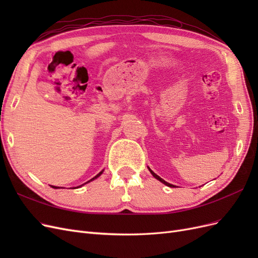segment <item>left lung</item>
Instances as JSON below:
<instances>
[{
    "label": "left lung",
    "instance_id": "1",
    "mask_svg": "<svg viewBox=\"0 0 258 258\" xmlns=\"http://www.w3.org/2000/svg\"><path fill=\"white\" fill-rule=\"evenodd\" d=\"M148 170H150V171H151V173H152V174H153V176H154V177H155V178H157V179H158V181H160V182H161V183H163V184H165V185H167V186H169V187H175V186H174V185H172V184H170V183H168V182H166V181H165V179H162V178H161V177H160V176H158V175H157V174H155V173H154V172H153V171H152V170H151V169H150V168H148Z\"/></svg>",
    "mask_w": 258,
    "mask_h": 258
}]
</instances>
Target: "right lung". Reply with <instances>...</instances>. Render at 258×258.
<instances>
[{
  "instance_id": "right-lung-1",
  "label": "right lung",
  "mask_w": 258,
  "mask_h": 258,
  "mask_svg": "<svg viewBox=\"0 0 258 258\" xmlns=\"http://www.w3.org/2000/svg\"><path fill=\"white\" fill-rule=\"evenodd\" d=\"M102 172H103V171H101V172H100V173H98V174H97V175H96L95 177H92V178L90 179V181H88V182H86V183H89V182L93 181V179H95V178H97V177H99V176H100L101 174H102ZM86 183H85V184H86ZM83 185H84V184H83ZM83 185H81V186H83ZM81 186H80V187H81ZM51 187H52V188H60V187H57V186H51ZM61 188H62V187H61Z\"/></svg>"
}]
</instances>
